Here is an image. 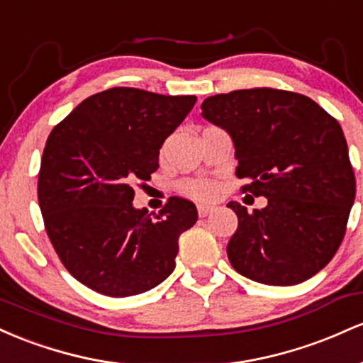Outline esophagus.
<instances>
[{"mask_svg":"<svg viewBox=\"0 0 363 363\" xmlns=\"http://www.w3.org/2000/svg\"><path fill=\"white\" fill-rule=\"evenodd\" d=\"M215 208L213 206H208V205H198V215L199 216H208L213 211Z\"/></svg>","mask_w":363,"mask_h":363,"instance_id":"1","label":"esophagus"}]
</instances>
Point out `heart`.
Instances as JSON below:
<instances>
[{
    "label": "heart",
    "instance_id": "1",
    "mask_svg": "<svg viewBox=\"0 0 363 363\" xmlns=\"http://www.w3.org/2000/svg\"><path fill=\"white\" fill-rule=\"evenodd\" d=\"M182 191L196 199L206 201V199L215 198L216 193H218V186L210 179H187V181L182 182Z\"/></svg>",
    "mask_w": 363,
    "mask_h": 363
}]
</instances>
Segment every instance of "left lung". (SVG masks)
<instances>
[{
    "label": "left lung",
    "instance_id": "1",
    "mask_svg": "<svg viewBox=\"0 0 363 363\" xmlns=\"http://www.w3.org/2000/svg\"><path fill=\"white\" fill-rule=\"evenodd\" d=\"M203 118L234 140L242 191L268 205L247 211L227 245L237 273L264 285L309 280L338 251L355 201V174L340 123L302 94L247 89L213 95Z\"/></svg>",
    "mask_w": 363,
    "mask_h": 363
}]
</instances>
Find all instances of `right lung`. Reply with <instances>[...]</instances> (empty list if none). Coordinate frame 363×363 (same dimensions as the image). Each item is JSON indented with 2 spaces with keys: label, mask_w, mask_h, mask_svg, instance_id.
<instances>
[{
  "label": "right lung",
  "mask_w": 363,
  "mask_h": 363,
  "mask_svg": "<svg viewBox=\"0 0 363 363\" xmlns=\"http://www.w3.org/2000/svg\"><path fill=\"white\" fill-rule=\"evenodd\" d=\"M196 104L114 86L85 99L45 141L37 196L54 251L72 277L107 297L143 294L176 268L179 235L194 203L170 196L155 216L133 208V184L150 181L158 153Z\"/></svg>",
  "instance_id": "right-lung-1"
}]
</instances>
